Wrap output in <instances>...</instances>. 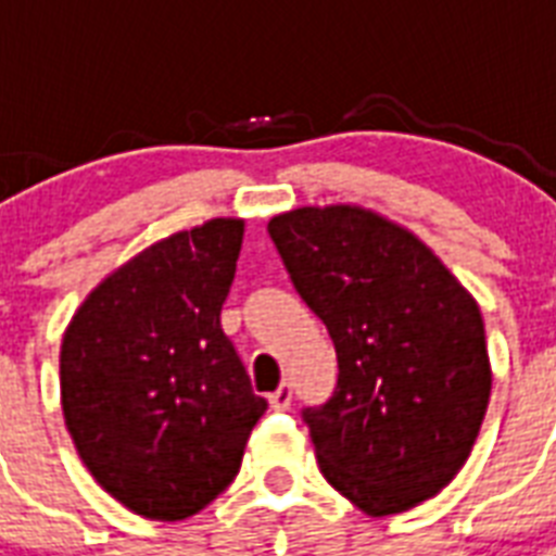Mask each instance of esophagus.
Here are the masks:
<instances>
[{
    "label": "esophagus",
    "instance_id": "obj_1",
    "mask_svg": "<svg viewBox=\"0 0 556 556\" xmlns=\"http://www.w3.org/2000/svg\"><path fill=\"white\" fill-rule=\"evenodd\" d=\"M291 401H294V392H291V383H279L277 392H270L268 395V404L277 409V413H282V409H288L291 406Z\"/></svg>",
    "mask_w": 556,
    "mask_h": 556
}]
</instances>
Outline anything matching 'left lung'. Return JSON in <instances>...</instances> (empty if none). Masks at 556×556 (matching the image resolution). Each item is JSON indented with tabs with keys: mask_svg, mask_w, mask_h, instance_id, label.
Listing matches in <instances>:
<instances>
[{
	"mask_svg": "<svg viewBox=\"0 0 556 556\" xmlns=\"http://www.w3.org/2000/svg\"><path fill=\"white\" fill-rule=\"evenodd\" d=\"M268 233L338 352L331 397L303 409L326 482L369 517L435 496L470 456L491 397L476 300L371 210L300 207Z\"/></svg>",
	"mask_w": 556,
	"mask_h": 556,
	"instance_id": "8db88e82",
	"label": "left lung"
}]
</instances>
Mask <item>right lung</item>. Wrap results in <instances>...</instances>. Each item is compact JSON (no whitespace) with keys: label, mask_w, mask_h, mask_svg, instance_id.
Instances as JSON below:
<instances>
[{"label":"right lung","mask_w":556,"mask_h":556,"mask_svg":"<svg viewBox=\"0 0 556 556\" xmlns=\"http://www.w3.org/2000/svg\"><path fill=\"white\" fill-rule=\"evenodd\" d=\"M242 218L155 242L100 282L60 349L65 427L106 493L147 519L199 514L268 409L222 331Z\"/></svg>","instance_id":"right-lung-1"}]
</instances>
